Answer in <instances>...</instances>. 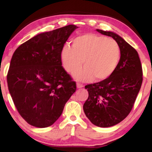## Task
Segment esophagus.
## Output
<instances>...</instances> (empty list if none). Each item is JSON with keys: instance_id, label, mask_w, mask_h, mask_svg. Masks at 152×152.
I'll use <instances>...</instances> for the list:
<instances>
[{"instance_id": "esophagus-1", "label": "esophagus", "mask_w": 152, "mask_h": 152, "mask_svg": "<svg viewBox=\"0 0 152 152\" xmlns=\"http://www.w3.org/2000/svg\"><path fill=\"white\" fill-rule=\"evenodd\" d=\"M77 87L78 88H83V87H84V85L82 84H80V83H77Z\"/></svg>"}]
</instances>
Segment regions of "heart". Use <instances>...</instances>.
<instances>
[{"mask_svg": "<svg viewBox=\"0 0 152 152\" xmlns=\"http://www.w3.org/2000/svg\"><path fill=\"white\" fill-rule=\"evenodd\" d=\"M120 49L111 38L95 34H86L75 38L72 47L65 45L61 51V60L64 68L70 73L75 72L76 80L87 82L95 77L105 80L111 75L119 64Z\"/></svg>", "mask_w": 152, "mask_h": 152, "instance_id": "1", "label": "heart"}]
</instances>
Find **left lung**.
Wrapping results in <instances>:
<instances>
[{
    "label": "left lung",
    "mask_w": 152,
    "mask_h": 152,
    "mask_svg": "<svg viewBox=\"0 0 152 152\" xmlns=\"http://www.w3.org/2000/svg\"><path fill=\"white\" fill-rule=\"evenodd\" d=\"M96 30L118 43L120 59L111 76L85 86L88 97L83 109L93 124L109 127L120 123L132 111L142 85V69L138 52L121 37L113 32Z\"/></svg>",
    "instance_id": "1"
}]
</instances>
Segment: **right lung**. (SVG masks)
I'll return each mask as SVG.
<instances>
[{"mask_svg":"<svg viewBox=\"0 0 152 152\" xmlns=\"http://www.w3.org/2000/svg\"><path fill=\"white\" fill-rule=\"evenodd\" d=\"M68 25L43 32L16 50L8 70V89L21 117L39 128L51 126L76 91V83L64 70L61 51L72 32Z\"/></svg>","mask_w":152,"mask_h":152,"instance_id":"obj_1","label":"right lung"}]
</instances>
